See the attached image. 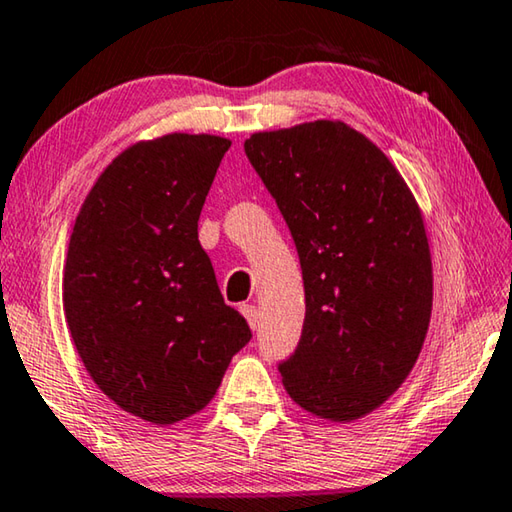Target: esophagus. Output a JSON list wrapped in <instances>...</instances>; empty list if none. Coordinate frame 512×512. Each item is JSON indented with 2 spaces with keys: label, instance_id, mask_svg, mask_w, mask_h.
Masks as SVG:
<instances>
[{
  "label": "esophagus",
  "instance_id": "obj_1",
  "mask_svg": "<svg viewBox=\"0 0 512 512\" xmlns=\"http://www.w3.org/2000/svg\"><path fill=\"white\" fill-rule=\"evenodd\" d=\"M241 314L246 316L250 330H257L259 328V314H257V307L255 305H241Z\"/></svg>",
  "mask_w": 512,
  "mask_h": 512
}]
</instances>
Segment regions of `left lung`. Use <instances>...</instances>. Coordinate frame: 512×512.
<instances>
[{
  "instance_id": "8db88e82",
  "label": "left lung",
  "mask_w": 512,
  "mask_h": 512,
  "mask_svg": "<svg viewBox=\"0 0 512 512\" xmlns=\"http://www.w3.org/2000/svg\"><path fill=\"white\" fill-rule=\"evenodd\" d=\"M294 237L305 323L282 385L300 408L353 421L380 408L424 346L433 264L421 209L385 152L342 120L243 143Z\"/></svg>"
}]
</instances>
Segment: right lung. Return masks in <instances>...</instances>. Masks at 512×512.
<instances>
[{"mask_svg":"<svg viewBox=\"0 0 512 512\" xmlns=\"http://www.w3.org/2000/svg\"><path fill=\"white\" fill-rule=\"evenodd\" d=\"M232 141L166 134L102 170L63 266V312L81 362L109 399L157 426L214 399L250 328L225 305L198 218Z\"/></svg>","mask_w":512,"mask_h":512,"instance_id":"1","label":"right lung"}]
</instances>
